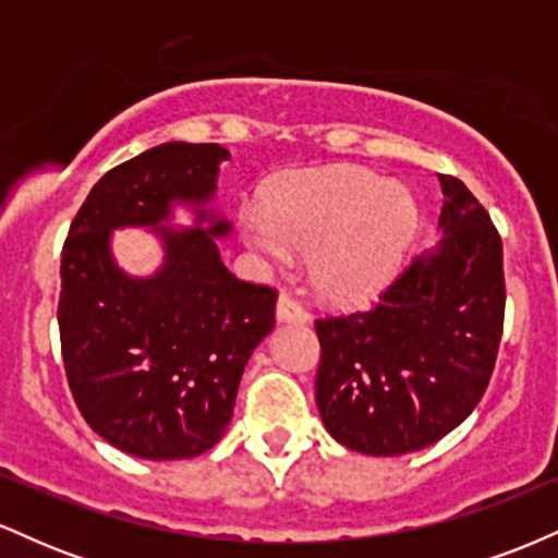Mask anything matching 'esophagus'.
Masks as SVG:
<instances>
[{
	"label": "esophagus",
	"mask_w": 558,
	"mask_h": 558,
	"mask_svg": "<svg viewBox=\"0 0 558 558\" xmlns=\"http://www.w3.org/2000/svg\"><path fill=\"white\" fill-rule=\"evenodd\" d=\"M275 315H278V323H293V325H304L310 315L304 312V306L299 304L291 293H280L278 306H275Z\"/></svg>",
	"instance_id": "obj_1"
}]
</instances>
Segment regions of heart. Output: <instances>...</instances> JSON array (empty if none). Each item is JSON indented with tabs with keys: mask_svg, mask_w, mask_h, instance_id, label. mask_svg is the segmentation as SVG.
<instances>
[{
	"mask_svg": "<svg viewBox=\"0 0 558 558\" xmlns=\"http://www.w3.org/2000/svg\"><path fill=\"white\" fill-rule=\"evenodd\" d=\"M420 209L401 183L362 168L288 178L265 202H243L239 228L270 265L310 254L312 283L336 304L377 296L399 272Z\"/></svg>",
	"mask_w": 558,
	"mask_h": 558,
	"instance_id": "obj_1",
	"label": "heart"
}]
</instances>
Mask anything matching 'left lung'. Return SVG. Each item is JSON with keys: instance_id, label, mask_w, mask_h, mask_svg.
<instances>
[{"instance_id": "8db88e82", "label": "left lung", "mask_w": 558, "mask_h": 558, "mask_svg": "<svg viewBox=\"0 0 558 558\" xmlns=\"http://www.w3.org/2000/svg\"><path fill=\"white\" fill-rule=\"evenodd\" d=\"M444 228L369 310L315 319L319 417L369 457L420 451L470 417L504 330V248L483 204L440 175Z\"/></svg>"}]
</instances>
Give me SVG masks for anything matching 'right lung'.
<instances>
[{
  "label": "right lung",
  "instance_id": "1",
  "mask_svg": "<svg viewBox=\"0 0 558 558\" xmlns=\"http://www.w3.org/2000/svg\"><path fill=\"white\" fill-rule=\"evenodd\" d=\"M220 144L155 146L94 185L62 246L57 306L62 362L75 407L96 435L131 457L189 459L209 451L233 417L248 356L275 325L278 291L239 280L215 235L226 220L172 230V202L207 220ZM151 225L166 262L151 279H128L109 254L112 227Z\"/></svg>",
  "mask_w": 558,
  "mask_h": 558
}]
</instances>
